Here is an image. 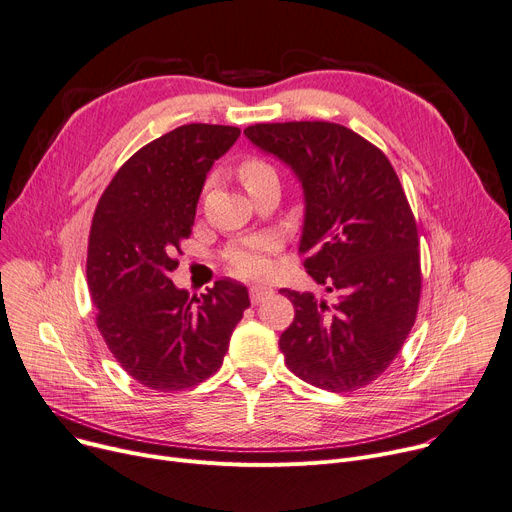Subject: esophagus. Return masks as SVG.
Here are the masks:
<instances>
[{"mask_svg":"<svg viewBox=\"0 0 512 512\" xmlns=\"http://www.w3.org/2000/svg\"><path fill=\"white\" fill-rule=\"evenodd\" d=\"M249 292H251V302H253V304H259V302H263L267 296L274 294V290L267 288V286H251Z\"/></svg>","mask_w":512,"mask_h":512,"instance_id":"1","label":"esophagus"}]
</instances>
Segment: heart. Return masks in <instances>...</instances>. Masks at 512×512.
<instances>
[{
    "instance_id": "obj_1",
    "label": "heart",
    "mask_w": 512,
    "mask_h": 512,
    "mask_svg": "<svg viewBox=\"0 0 512 512\" xmlns=\"http://www.w3.org/2000/svg\"><path fill=\"white\" fill-rule=\"evenodd\" d=\"M269 175H276V170L259 158H245L241 166H238V177H241L247 189L255 187L259 181H263ZM271 249H274V241H271L269 236H255V238H249V241L232 245L226 251L228 269L232 274L243 276V278L261 276L269 267Z\"/></svg>"
}]
</instances>
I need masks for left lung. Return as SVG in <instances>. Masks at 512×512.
<instances>
[{
    "label": "left lung",
    "mask_w": 512,
    "mask_h": 512,
    "mask_svg": "<svg viewBox=\"0 0 512 512\" xmlns=\"http://www.w3.org/2000/svg\"><path fill=\"white\" fill-rule=\"evenodd\" d=\"M265 154L292 168L304 193L300 253L309 276L335 292L282 288L294 321L280 335L288 368L325 391L370 385L412 331L422 274L418 228L387 156L352 129L327 121L245 129Z\"/></svg>",
    "instance_id": "left-lung-1"
}]
</instances>
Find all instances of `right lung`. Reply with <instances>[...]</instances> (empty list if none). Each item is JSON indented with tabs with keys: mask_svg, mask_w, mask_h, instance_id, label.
<instances>
[{
	"mask_svg": "<svg viewBox=\"0 0 512 512\" xmlns=\"http://www.w3.org/2000/svg\"><path fill=\"white\" fill-rule=\"evenodd\" d=\"M238 135V127L208 123L168 131L119 168L96 206L86 261L96 327L148 389L170 393L210 379L251 304L232 280L191 298L168 278L210 168Z\"/></svg>",
	"mask_w": 512,
	"mask_h": 512,
	"instance_id": "obj_1",
	"label": "right lung"
}]
</instances>
